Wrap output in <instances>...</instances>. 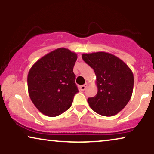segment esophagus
<instances>
[{"instance_id":"1","label":"esophagus","mask_w":154,"mask_h":154,"mask_svg":"<svg viewBox=\"0 0 154 154\" xmlns=\"http://www.w3.org/2000/svg\"><path fill=\"white\" fill-rule=\"evenodd\" d=\"M88 84L87 83H85V85H81L79 87V88H80V90H81V91H84V90H85V88L88 87Z\"/></svg>"}]
</instances>
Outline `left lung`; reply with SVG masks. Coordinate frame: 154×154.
<instances>
[{
  "label": "left lung",
  "mask_w": 154,
  "mask_h": 154,
  "mask_svg": "<svg viewBox=\"0 0 154 154\" xmlns=\"http://www.w3.org/2000/svg\"><path fill=\"white\" fill-rule=\"evenodd\" d=\"M82 58L96 75L97 93L88 99L90 108L104 116L116 115L132 97L134 76L131 69L121 59L106 52L85 53Z\"/></svg>",
  "instance_id": "1"
}]
</instances>
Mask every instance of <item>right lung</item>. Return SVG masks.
<instances>
[{
	"mask_svg": "<svg viewBox=\"0 0 154 154\" xmlns=\"http://www.w3.org/2000/svg\"><path fill=\"white\" fill-rule=\"evenodd\" d=\"M76 53L60 48L45 54L31 66L27 76L31 100L40 112L50 117L70 108L79 92L73 69Z\"/></svg>",
	"mask_w": 154,
	"mask_h": 154,
	"instance_id": "right-lung-1",
	"label": "right lung"
}]
</instances>
